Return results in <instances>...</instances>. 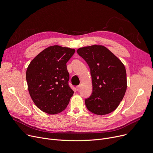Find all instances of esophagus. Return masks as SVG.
Returning a JSON list of instances; mask_svg holds the SVG:
<instances>
[{"instance_id":"1","label":"esophagus","mask_w":153,"mask_h":153,"mask_svg":"<svg viewBox=\"0 0 153 153\" xmlns=\"http://www.w3.org/2000/svg\"><path fill=\"white\" fill-rule=\"evenodd\" d=\"M80 87H81V85H78V86L76 87V88H77V91H79V90H80Z\"/></svg>"}]
</instances>
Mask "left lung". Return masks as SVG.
Returning <instances> with one entry per match:
<instances>
[{
	"label": "left lung",
	"instance_id": "1",
	"mask_svg": "<svg viewBox=\"0 0 153 153\" xmlns=\"http://www.w3.org/2000/svg\"><path fill=\"white\" fill-rule=\"evenodd\" d=\"M77 52L87 63L91 76L93 91L85 100L87 108L98 115L112 112L122 101L127 88L123 63L101 45L81 48Z\"/></svg>",
	"mask_w": 153,
	"mask_h": 153
}]
</instances>
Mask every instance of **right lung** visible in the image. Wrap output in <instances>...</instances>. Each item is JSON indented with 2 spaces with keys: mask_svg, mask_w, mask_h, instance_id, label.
I'll return each mask as SVG.
<instances>
[{
  "mask_svg": "<svg viewBox=\"0 0 153 153\" xmlns=\"http://www.w3.org/2000/svg\"><path fill=\"white\" fill-rule=\"evenodd\" d=\"M75 49L55 45L44 49L32 60L26 71L29 94L35 104L50 115L63 111L74 91L69 86L66 63Z\"/></svg>",
  "mask_w": 153,
  "mask_h": 153,
  "instance_id": "1",
  "label": "right lung"
}]
</instances>
